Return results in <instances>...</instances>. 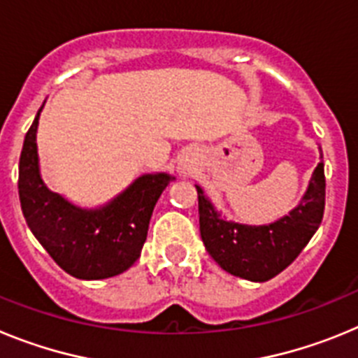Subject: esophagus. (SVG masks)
I'll list each match as a JSON object with an SVG mask.
<instances>
[{
    "label": "esophagus",
    "instance_id": "esophagus-1",
    "mask_svg": "<svg viewBox=\"0 0 358 358\" xmlns=\"http://www.w3.org/2000/svg\"><path fill=\"white\" fill-rule=\"evenodd\" d=\"M189 166H192V164H189V161L188 159H186V161H182V163H181V170H182V172H188V170H189Z\"/></svg>",
    "mask_w": 358,
    "mask_h": 358
}]
</instances>
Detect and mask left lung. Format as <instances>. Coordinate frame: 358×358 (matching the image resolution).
<instances>
[{
  "mask_svg": "<svg viewBox=\"0 0 358 358\" xmlns=\"http://www.w3.org/2000/svg\"><path fill=\"white\" fill-rule=\"evenodd\" d=\"M324 164L319 163L301 204L268 226L226 222L211 202L199 195V224L206 251L226 273L251 281H267L285 271L317 231L324 213Z\"/></svg>",
  "mask_w": 358,
  "mask_h": 358,
  "instance_id": "1",
  "label": "left lung"
}]
</instances>
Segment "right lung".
Returning <instances> with one entry per match:
<instances>
[{"mask_svg": "<svg viewBox=\"0 0 358 358\" xmlns=\"http://www.w3.org/2000/svg\"><path fill=\"white\" fill-rule=\"evenodd\" d=\"M39 113L24 136L19 157V201L28 227L55 264L71 276L103 280L122 274L140 258L152 211L170 176L136 179L102 210L75 208L50 192L41 179L36 143Z\"/></svg>", "mask_w": 358, "mask_h": 358, "instance_id": "add662e5", "label": "right lung"}]
</instances>
